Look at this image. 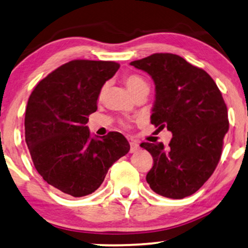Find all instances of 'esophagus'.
Masks as SVG:
<instances>
[{
  "label": "esophagus",
  "mask_w": 248,
  "mask_h": 248,
  "mask_svg": "<svg viewBox=\"0 0 248 248\" xmlns=\"http://www.w3.org/2000/svg\"><path fill=\"white\" fill-rule=\"evenodd\" d=\"M139 148H140V146H139L138 142L130 141V153L131 154H134V153H136V151H138Z\"/></svg>",
  "instance_id": "esophagus-1"
}]
</instances>
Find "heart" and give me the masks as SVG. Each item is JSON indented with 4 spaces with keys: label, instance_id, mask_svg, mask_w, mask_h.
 <instances>
[{
    "label": "heart",
    "instance_id": "heart-1",
    "mask_svg": "<svg viewBox=\"0 0 248 248\" xmlns=\"http://www.w3.org/2000/svg\"><path fill=\"white\" fill-rule=\"evenodd\" d=\"M124 81L125 86L130 90L132 94L136 95L139 94L140 92L142 91H149V84H148L147 80L145 78L141 77L140 75H136V73H130V75H127L124 77ZM107 86H103L100 90V97H103L106 92Z\"/></svg>",
    "mask_w": 248,
    "mask_h": 248
}]
</instances>
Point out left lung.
Returning <instances> with one entry per match:
<instances>
[{"label":"left lung","mask_w":248,"mask_h":248,"mask_svg":"<svg viewBox=\"0 0 248 248\" xmlns=\"http://www.w3.org/2000/svg\"><path fill=\"white\" fill-rule=\"evenodd\" d=\"M131 65L143 70L156 86L151 124L172 132L169 146L142 142L154 166L146 180L167 198L196 193L218 165L230 128L221 92L205 70L172 53H155Z\"/></svg>","instance_id":"left-lung-1"}]
</instances>
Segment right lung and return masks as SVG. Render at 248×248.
<instances>
[{
    "instance_id": "1",
    "label": "right lung",
    "mask_w": 248,
    "mask_h": 248,
    "mask_svg": "<svg viewBox=\"0 0 248 248\" xmlns=\"http://www.w3.org/2000/svg\"><path fill=\"white\" fill-rule=\"evenodd\" d=\"M120 64L72 60L36 84L25 110V142L33 165L62 193L82 197L97 190L109 168L130 150L120 132L91 138L86 124L97 110L107 80Z\"/></svg>"
}]
</instances>
